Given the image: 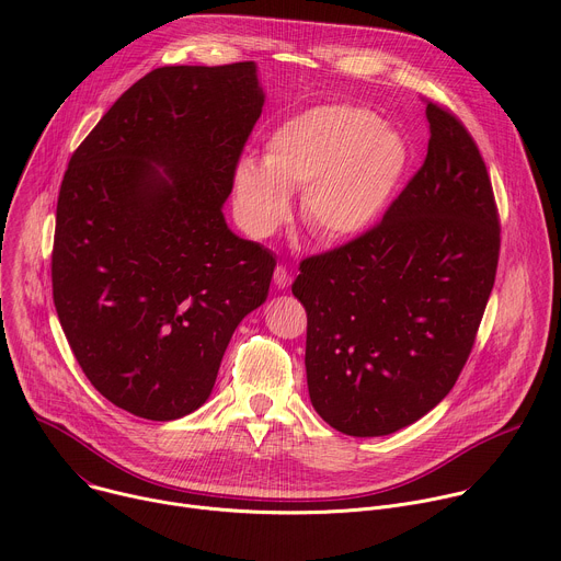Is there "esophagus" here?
Returning a JSON list of instances; mask_svg holds the SVG:
<instances>
[{"label": "esophagus", "mask_w": 561, "mask_h": 561, "mask_svg": "<svg viewBox=\"0 0 561 561\" xmlns=\"http://www.w3.org/2000/svg\"><path fill=\"white\" fill-rule=\"evenodd\" d=\"M273 279H275V286L277 288H288L290 286V282H293V275L288 273V268L286 266H277L275 268V275H273Z\"/></svg>", "instance_id": "1"}]
</instances>
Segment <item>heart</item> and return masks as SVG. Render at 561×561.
I'll return each instance as SVG.
<instances>
[{
	"mask_svg": "<svg viewBox=\"0 0 561 561\" xmlns=\"http://www.w3.org/2000/svg\"><path fill=\"white\" fill-rule=\"evenodd\" d=\"M411 164L407 137L373 111L351 104L308 108L275 128L264 167L234 169V206L253 234H271L301 193V221L327 247L373 230Z\"/></svg>",
	"mask_w": 561,
	"mask_h": 561,
	"instance_id": "heart-1",
	"label": "heart"
}]
</instances>
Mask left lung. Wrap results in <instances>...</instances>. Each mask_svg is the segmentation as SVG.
<instances>
[{
    "mask_svg": "<svg viewBox=\"0 0 561 561\" xmlns=\"http://www.w3.org/2000/svg\"><path fill=\"white\" fill-rule=\"evenodd\" d=\"M424 167L383 219L299 264L312 409L335 431L381 437L433 411L455 386L491 297L500 219L463 124L428 102Z\"/></svg>",
    "mask_w": 561,
    "mask_h": 561,
    "instance_id": "left-lung-1",
    "label": "left lung"
}]
</instances>
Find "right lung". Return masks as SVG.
Listing matches in <instances>:
<instances>
[{"label":"right lung","instance_id":"obj_1","mask_svg":"<svg viewBox=\"0 0 561 561\" xmlns=\"http://www.w3.org/2000/svg\"><path fill=\"white\" fill-rule=\"evenodd\" d=\"M255 61L164 66L72 152L57 199L53 299L75 359L115 407L197 411L275 257L221 213L262 115Z\"/></svg>","mask_w":561,"mask_h":561}]
</instances>
